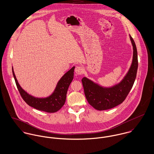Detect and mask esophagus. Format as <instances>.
I'll use <instances>...</instances> for the list:
<instances>
[{
    "mask_svg": "<svg viewBox=\"0 0 154 154\" xmlns=\"http://www.w3.org/2000/svg\"><path fill=\"white\" fill-rule=\"evenodd\" d=\"M75 72L77 75H82L84 72V69L81 66H78L75 67Z\"/></svg>",
    "mask_w": 154,
    "mask_h": 154,
    "instance_id": "esophagus-1",
    "label": "esophagus"
}]
</instances>
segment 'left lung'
Masks as SVG:
<instances>
[{
	"label": "left lung",
	"instance_id": "1",
	"mask_svg": "<svg viewBox=\"0 0 154 154\" xmlns=\"http://www.w3.org/2000/svg\"><path fill=\"white\" fill-rule=\"evenodd\" d=\"M130 39L134 50L132 63L120 83L112 87L105 88L86 77L82 80L87 100L96 110H107L121 104L125 100L134 84L138 67L137 52L134 40L131 35Z\"/></svg>",
	"mask_w": 154,
	"mask_h": 154
}]
</instances>
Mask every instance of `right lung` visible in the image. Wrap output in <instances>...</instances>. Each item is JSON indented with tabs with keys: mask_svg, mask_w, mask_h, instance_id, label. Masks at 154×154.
I'll return each instance as SVG.
<instances>
[{
	"mask_svg": "<svg viewBox=\"0 0 154 154\" xmlns=\"http://www.w3.org/2000/svg\"><path fill=\"white\" fill-rule=\"evenodd\" d=\"M74 68H71L61 77L53 93L46 98H37L28 94L19 85L13 67L12 72L19 93L25 102L37 110L54 113L59 110L65 103L69 85L73 80Z\"/></svg>",
	"mask_w": 154,
	"mask_h": 154,
	"instance_id": "add662e5",
	"label": "right lung"
}]
</instances>
